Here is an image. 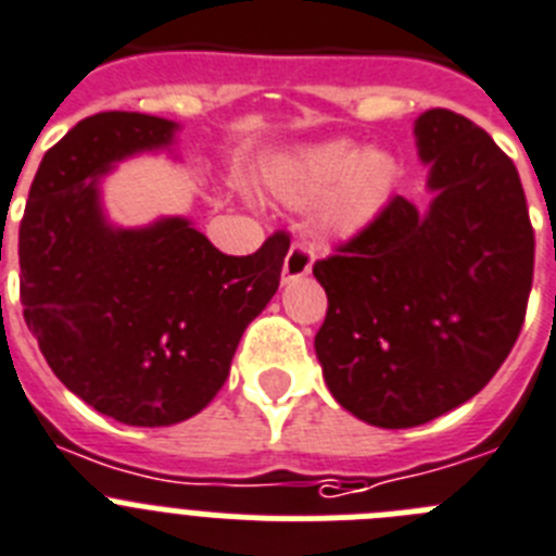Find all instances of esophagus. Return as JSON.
<instances>
[{"label":"esophagus","mask_w":556,"mask_h":556,"mask_svg":"<svg viewBox=\"0 0 556 556\" xmlns=\"http://www.w3.org/2000/svg\"><path fill=\"white\" fill-rule=\"evenodd\" d=\"M313 268V249L305 243H293L291 251H288V257H285L282 265V282H293V279L307 277Z\"/></svg>","instance_id":"esophagus-1"}]
</instances>
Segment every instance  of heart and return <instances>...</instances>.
<instances>
[{
	"mask_svg": "<svg viewBox=\"0 0 556 556\" xmlns=\"http://www.w3.org/2000/svg\"><path fill=\"white\" fill-rule=\"evenodd\" d=\"M274 192L288 206L323 201L318 231L330 240H352L389 210L400 187V162L383 148L364 151L350 139L307 144L274 170Z\"/></svg>",
	"mask_w": 556,
	"mask_h": 556,
	"instance_id": "obj_1",
	"label": "heart"
}]
</instances>
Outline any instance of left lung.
Returning <instances> with one entry per match:
<instances>
[{
  "label": "left lung",
  "instance_id": "8db88e82",
  "mask_svg": "<svg viewBox=\"0 0 556 556\" xmlns=\"http://www.w3.org/2000/svg\"><path fill=\"white\" fill-rule=\"evenodd\" d=\"M431 204L394 195L318 260L316 355L332 397L378 428H414L484 389L523 327L534 231L511 159L447 109L414 123Z\"/></svg>",
  "mask_w": 556,
  "mask_h": 556
}]
</instances>
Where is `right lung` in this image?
I'll use <instances>...</instances> for the list:
<instances>
[{
	"instance_id": "right-lung-1",
	"label": "right lung",
	"mask_w": 556,
	"mask_h": 556,
	"mask_svg": "<svg viewBox=\"0 0 556 556\" xmlns=\"http://www.w3.org/2000/svg\"><path fill=\"white\" fill-rule=\"evenodd\" d=\"M178 123L86 117L45 153L18 226L24 321L72 394L139 428L190 419L220 392L245 327L279 288L291 238L229 257L187 218L125 229L100 185L139 153H173Z\"/></svg>"
}]
</instances>
